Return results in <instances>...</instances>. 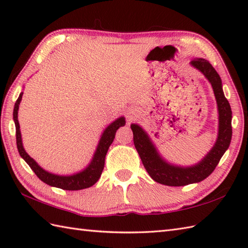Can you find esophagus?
<instances>
[{"instance_id":"34e87169","label":"esophagus","mask_w":248,"mask_h":248,"mask_svg":"<svg viewBox=\"0 0 248 248\" xmlns=\"http://www.w3.org/2000/svg\"><path fill=\"white\" fill-rule=\"evenodd\" d=\"M133 118H134V116H133V115H128V119H129V121L133 120Z\"/></svg>"}]
</instances>
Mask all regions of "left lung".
I'll return each instance as SVG.
<instances>
[{
	"instance_id": "obj_1",
	"label": "left lung",
	"mask_w": 248,
	"mask_h": 248,
	"mask_svg": "<svg viewBox=\"0 0 248 248\" xmlns=\"http://www.w3.org/2000/svg\"><path fill=\"white\" fill-rule=\"evenodd\" d=\"M191 65L202 72L211 84L218 109L219 123L217 140L213 148L202 161L196 165L188 167L170 164L159 155L148 134L139 124H131L134 146L147 172L155 182L168 186H187V184L202 181L209 177L217 166L226 150L228 149L231 136H232V128H231L232 112H231L228 100L224 94L222 80L218 73L204 59H194L191 61Z\"/></svg>"
}]
</instances>
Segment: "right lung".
<instances>
[{
    "mask_svg": "<svg viewBox=\"0 0 248 248\" xmlns=\"http://www.w3.org/2000/svg\"><path fill=\"white\" fill-rule=\"evenodd\" d=\"M23 93H20L19 98L15 103L14 108V121L16 124V140H17V148L21 157L28 163L31 170L35 172V175L38 177L41 181L49 184L51 186L60 187L62 189H67V191H78V189H83L93 186L96 183L100 176H101L102 170L104 168V162H105V155L109 148L110 144L113 143L115 139V133L120 127L125 124V120L124 117H119L113 121L108 128H105L103 133L101 135V139L99 140L98 147L94 152L92 162L89 163V165L85 168V170L75 173L71 176H60L54 175L49 171L45 170L44 168H41L34 159L26 154V151L23 148L22 145V139H21V132H20V125L18 121V109L19 104L22 100Z\"/></svg>",
    "mask_w": 248,
    "mask_h": 248,
    "instance_id": "obj_1",
    "label": "right lung"
}]
</instances>
